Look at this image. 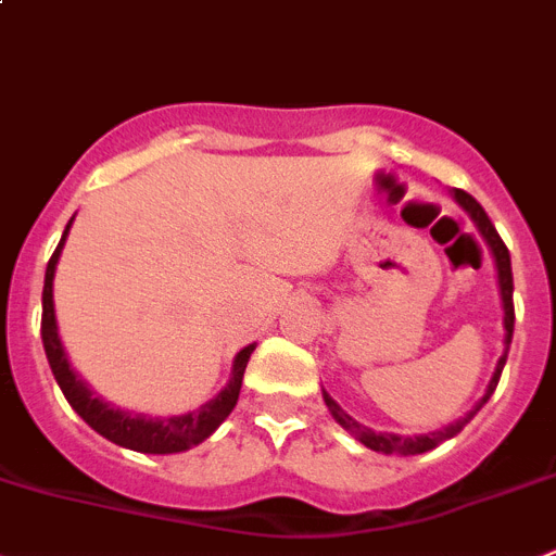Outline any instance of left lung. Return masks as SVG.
I'll return each instance as SVG.
<instances>
[{
  "label": "left lung",
  "instance_id": "8db88e82",
  "mask_svg": "<svg viewBox=\"0 0 556 556\" xmlns=\"http://www.w3.org/2000/svg\"><path fill=\"white\" fill-rule=\"evenodd\" d=\"M452 195H455V201L460 203L463 208L468 212V217L475 220V226L480 228L482 239L488 242V248H491L493 253V262H496V275H498V294H502V308H504V353L502 358H498L496 364V371H493L491 383H488V391L485 396H482L480 402H477L471 410H468L463 419H457L455 425L450 427H441V430L435 432H427V435H396V432H375L369 430V427L358 425V421L353 419L350 414H344L341 410L339 402L333 400V396L328 394V391H323L325 396V405H328V410L333 414V419L339 421L344 430L353 432L355 438H358L361 444L369 446V450L375 452H383V455H421V452H430L435 450L441 441H446V438H455L457 432L463 430V427L468 425V421L475 419V414L480 410L482 405H485L488 400H491V394L496 391L498 386V378H502V369H504V361H507V353H510V341H513V325H516V308H513V267H510V251H507V244L502 242V237H498V231L493 228L491 217L485 215V208L480 206V203L475 201V198L468 195V192L463 190H452Z\"/></svg>",
  "mask_w": 556,
  "mask_h": 556
}]
</instances>
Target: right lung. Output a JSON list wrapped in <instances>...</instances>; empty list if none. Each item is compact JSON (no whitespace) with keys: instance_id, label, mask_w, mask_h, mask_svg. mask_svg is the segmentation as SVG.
Wrapping results in <instances>:
<instances>
[{"instance_id":"right-lung-1","label":"right lung","mask_w":556,"mask_h":556,"mask_svg":"<svg viewBox=\"0 0 556 556\" xmlns=\"http://www.w3.org/2000/svg\"><path fill=\"white\" fill-rule=\"evenodd\" d=\"M74 223V217L65 226L63 239H60L58 251L52 253L49 264H46V281H43V319H40V336H43V350L49 366L54 371V380H58L60 391L65 394L68 405L74 407L81 419L88 421L99 435H104L112 444L126 446V450L146 452V455H173V452H185L190 446H198L201 441H206L223 421L228 419V414L233 410L239 400V389H242L244 366L251 361V353L256 350V344H248L244 350H239L237 358L231 366V380H228L226 389L208 400L206 405H201L198 410H190L185 416H170V419H151V416L131 414V410H121V407H112L110 402H104L101 396H96L88 389V383L71 369L68 358H65L63 341L58 333V317H54V269H58L60 253H63L65 237H68V228Z\"/></svg>"}]
</instances>
